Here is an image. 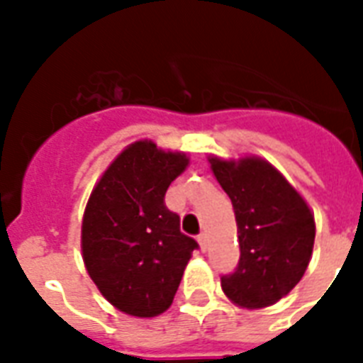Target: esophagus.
Segmentation results:
<instances>
[{
  "instance_id": "obj_1",
  "label": "esophagus",
  "mask_w": 363,
  "mask_h": 363,
  "mask_svg": "<svg viewBox=\"0 0 363 363\" xmlns=\"http://www.w3.org/2000/svg\"><path fill=\"white\" fill-rule=\"evenodd\" d=\"M198 242H199V248H201V250H207V247H209V239H207V233H201V235H199L198 238Z\"/></svg>"
}]
</instances>
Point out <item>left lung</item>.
<instances>
[{
	"label": "left lung",
	"instance_id": "8db88e82",
	"mask_svg": "<svg viewBox=\"0 0 363 363\" xmlns=\"http://www.w3.org/2000/svg\"><path fill=\"white\" fill-rule=\"evenodd\" d=\"M238 222V269L220 279L228 299L242 309L275 305L303 277L315 245V215L301 194L264 158L209 156Z\"/></svg>",
	"mask_w": 363,
	"mask_h": 363
}]
</instances>
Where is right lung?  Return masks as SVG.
I'll return each instance as SVG.
<instances>
[{
	"instance_id": "add662e5",
	"label": "right lung",
	"mask_w": 363,
	"mask_h": 363,
	"mask_svg": "<svg viewBox=\"0 0 363 363\" xmlns=\"http://www.w3.org/2000/svg\"><path fill=\"white\" fill-rule=\"evenodd\" d=\"M188 164L184 152L141 139L111 162L88 198L82 259L101 296L125 315L152 318L169 309L198 248L164 203L169 184Z\"/></svg>"
}]
</instances>
